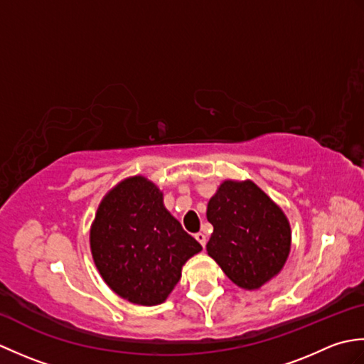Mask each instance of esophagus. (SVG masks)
I'll list each match as a JSON object with an SVG mask.
<instances>
[{
    "mask_svg": "<svg viewBox=\"0 0 364 364\" xmlns=\"http://www.w3.org/2000/svg\"><path fill=\"white\" fill-rule=\"evenodd\" d=\"M196 239L200 242V245L205 247V244H206V236H205L203 233H197V235H196Z\"/></svg>",
    "mask_w": 364,
    "mask_h": 364,
    "instance_id": "34e87169",
    "label": "esophagus"
}]
</instances>
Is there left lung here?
Returning a JSON list of instances; mask_svg holds the SVG:
<instances>
[{"label": "left lung", "instance_id": "left-lung-1", "mask_svg": "<svg viewBox=\"0 0 364 364\" xmlns=\"http://www.w3.org/2000/svg\"><path fill=\"white\" fill-rule=\"evenodd\" d=\"M206 252L239 288L255 291L282 272L291 252L283 210L252 180H225L208 202Z\"/></svg>", "mask_w": 364, "mask_h": 364}]
</instances>
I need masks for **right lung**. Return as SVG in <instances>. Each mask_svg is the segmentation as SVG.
Listing matches in <instances>:
<instances>
[{
  "label": "right lung",
  "mask_w": 364,
  "mask_h": 364,
  "mask_svg": "<svg viewBox=\"0 0 364 364\" xmlns=\"http://www.w3.org/2000/svg\"><path fill=\"white\" fill-rule=\"evenodd\" d=\"M89 239L105 283L142 306L166 301L186 261L202 252L164 206L162 191L142 175L128 176L106 192Z\"/></svg>",
  "instance_id": "add662e5"
}]
</instances>
